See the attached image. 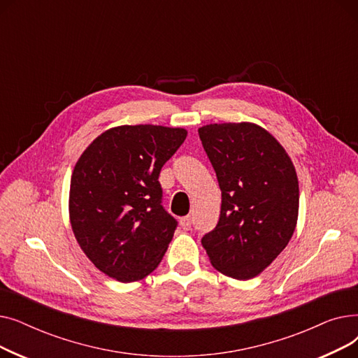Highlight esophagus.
<instances>
[{"label":"esophagus","mask_w":358,"mask_h":358,"mask_svg":"<svg viewBox=\"0 0 358 358\" xmlns=\"http://www.w3.org/2000/svg\"><path fill=\"white\" fill-rule=\"evenodd\" d=\"M180 224H181V228H182L184 231H189V229L192 228V217H190V216L181 217V219H180Z\"/></svg>","instance_id":"34e87169"}]
</instances>
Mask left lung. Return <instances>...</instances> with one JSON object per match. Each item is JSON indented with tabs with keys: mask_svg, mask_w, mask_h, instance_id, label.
Instances as JSON below:
<instances>
[{
	"mask_svg": "<svg viewBox=\"0 0 358 358\" xmlns=\"http://www.w3.org/2000/svg\"><path fill=\"white\" fill-rule=\"evenodd\" d=\"M222 192L216 228L201 238L212 266L250 280L283 251L296 229L299 181L278 141L255 123H213L199 129Z\"/></svg>",
	"mask_w": 358,
	"mask_h": 358,
	"instance_id": "left-lung-1",
	"label": "left lung"
}]
</instances>
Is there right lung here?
<instances>
[{
  "instance_id": "add662e5",
  "label": "right lung",
  "mask_w": 358,
  "mask_h": 358,
  "mask_svg": "<svg viewBox=\"0 0 358 358\" xmlns=\"http://www.w3.org/2000/svg\"><path fill=\"white\" fill-rule=\"evenodd\" d=\"M185 138L181 127H111L75 164L69 189L72 232L106 275L131 283L158 267L177 228L161 204L158 177Z\"/></svg>"
}]
</instances>
